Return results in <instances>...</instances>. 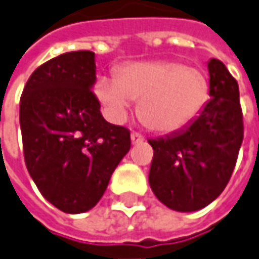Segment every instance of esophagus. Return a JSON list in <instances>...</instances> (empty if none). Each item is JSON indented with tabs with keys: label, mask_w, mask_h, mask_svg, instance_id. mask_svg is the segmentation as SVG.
<instances>
[{
	"label": "esophagus",
	"mask_w": 259,
	"mask_h": 259,
	"mask_svg": "<svg viewBox=\"0 0 259 259\" xmlns=\"http://www.w3.org/2000/svg\"><path fill=\"white\" fill-rule=\"evenodd\" d=\"M142 141H144V138H142L140 134H137V133L131 134V142H133L134 145H137V144H141Z\"/></svg>",
	"instance_id": "34e87169"
}]
</instances>
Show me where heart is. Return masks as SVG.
Instances as JSON below:
<instances>
[{"label": "heart", "mask_w": 259, "mask_h": 259, "mask_svg": "<svg viewBox=\"0 0 259 259\" xmlns=\"http://www.w3.org/2000/svg\"><path fill=\"white\" fill-rule=\"evenodd\" d=\"M94 91L112 121H124L133 101H138V117L145 126L172 134L198 118L209 97V84L201 69L178 61H137L122 64L115 79L100 78Z\"/></svg>", "instance_id": "obj_1"}]
</instances>
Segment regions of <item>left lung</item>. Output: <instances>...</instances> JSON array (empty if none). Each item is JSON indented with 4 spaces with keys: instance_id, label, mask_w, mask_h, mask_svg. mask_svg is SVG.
Returning <instances> with one entry per match:
<instances>
[{
    "instance_id": "8db88e82",
    "label": "left lung",
    "mask_w": 259,
    "mask_h": 259,
    "mask_svg": "<svg viewBox=\"0 0 259 259\" xmlns=\"http://www.w3.org/2000/svg\"><path fill=\"white\" fill-rule=\"evenodd\" d=\"M211 100L178 133L150 140L148 181L164 205L192 212L220 197L230 181L244 138L238 82L223 62L208 61Z\"/></svg>"
}]
</instances>
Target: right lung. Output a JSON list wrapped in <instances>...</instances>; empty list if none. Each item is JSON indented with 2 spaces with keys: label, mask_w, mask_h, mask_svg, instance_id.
Masks as SVG:
<instances>
[{
  "label": "right lung",
  "mask_w": 259,
  "mask_h": 259,
  "mask_svg": "<svg viewBox=\"0 0 259 259\" xmlns=\"http://www.w3.org/2000/svg\"><path fill=\"white\" fill-rule=\"evenodd\" d=\"M95 69L91 51L61 54L31 74L21 95L27 169L42 197L67 214L97 205L131 148L130 131L102 117Z\"/></svg>",
  "instance_id": "right-lung-1"
}]
</instances>
